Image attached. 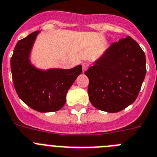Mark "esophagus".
<instances>
[{
    "instance_id": "obj_1",
    "label": "esophagus",
    "mask_w": 157,
    "mask_h": 157,
    "mask_svg": "<svg viewBox=\"0 0 157 157\" xmlns=\"http://www.w3.org/2000/svg\"><path fill=\"white\" fill-rule=\"evenodd\" d=\"M89 63L88 62H84V63L82 64V69H83V71H86L87 69H88V68L89 67Z\"/></svg>"
}]
</instances>
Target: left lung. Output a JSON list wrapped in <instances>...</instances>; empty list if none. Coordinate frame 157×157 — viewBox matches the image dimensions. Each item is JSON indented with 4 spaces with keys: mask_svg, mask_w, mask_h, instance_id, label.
Returning a JSON list of instances; mask_svg holds the SVG:
<instances>
[{
    "mask_svg": "<svg viewBox=\"0 0 157 157\" xmlns=\"http://www.w3.org/2000/svg\"><path fill=\"white\" fill-rule=\"evenodd\" d=\"M145 64V54L131 37L113 43L84 73L89 79L90 102L109 113L132 104L146 74Z\"/></svg>",
    "mask_w": 157,
    "mask_h": 157,
    "instance_id": "obj_1",
    "label": "left lung"
}]
</instances>
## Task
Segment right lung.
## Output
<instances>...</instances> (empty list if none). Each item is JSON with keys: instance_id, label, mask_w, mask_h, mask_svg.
Masks as SVG:
<instances>
[{"instance_id": "right-lung-1", "label": "right lung", "mask_w": 157, "mask_h": 157, "mask_svg": "<svg viewBox=\"0 0 157 157\" xmlns=\"http://www.w3.org/2000/svg\"><path fill=\"white\" fill-rule=\"evenodd\" d=\"M40 31H35L16 43L11 58V71L16 92L21 100L39 112H53L62 109L66 94L82 66L73 69H42L31 62V51Z\"/></svg>"}]
</instances>
